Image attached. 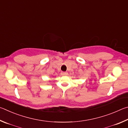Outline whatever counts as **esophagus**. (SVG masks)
I'll list each match as a JSON object with an SVG mask.
<instances>
[{"mask_svg": "<svg viewBox=\"0 0 128 128\" xmlns=\"http://www.w3.org/2000/svg\"><path fill=\"white\" fill-rule=\"evenodd\" d=\"M61 75H68V72H62Z\"/></svg>", "mask_w": 128, "mask_h": 128, "instance_id": "1", "label": "esophagus"}]
</instances>
